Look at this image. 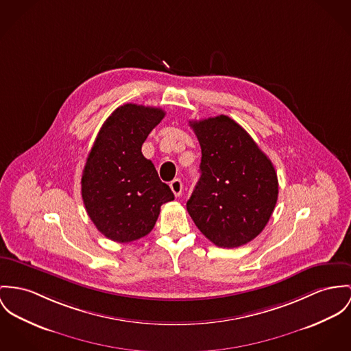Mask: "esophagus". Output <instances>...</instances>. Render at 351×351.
I'll return each mask as SVG.
<instances>
[{
  "mask_svg": "<svg viewBox=\"0 0 351 351\" xmlns=\"http://www.w3.org/2000/svg\"><path fill=\"white\" fill-rule=\"evenodd\" d=\"M169 187L172 189L173 195L176 197H179L182 195V191H183V183L180 179H173L171 183H169Z\"/></svg>",
  "mask_w": 351,
  "mask_h": 351,
  "instance_id": "34e87169",
  "label": "esophagus"
}]
</instances>
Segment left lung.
Instances as JSON below:
<instances>
[{
    "mask_svg": "<svg viewBox=\"0 0 351 351\" xmlns=\"http://www.w3.org/2000/svg\"><path fill=\"white\" fill-rule=\"evenodd\" d=\"M189 124L202 148L200 179L187 202L189 216L217 247L251 242L269 223L278 200L272 162L228 116Z\"/></svg>",
    "mask_w": 351,
    "mask_h": 351,
    "instance_id": "obj_1",
    "label": "left lung"
}]
</instances>
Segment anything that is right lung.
I'll list each match as a JSON object with an SVG mask.
<instances>
[{
    "label": "right lung",
    "mask_w": 351,
    "mask_h": 351,
    "mask_svg": "<svg viewBox=\"0 0 351 351\" xmlns=\"http://www.w3.org/2000/svg\"><path fill=\"white\" fill-rule=\"evenodd\" d=\"M162 108L124 104L103 124L85 162L81 195L96 228L110 241L148 235L164 203L175 199L141 145L160 123Z\"/></svg>",
    "instance_id": "right-lung-1"
}]
</instances>
